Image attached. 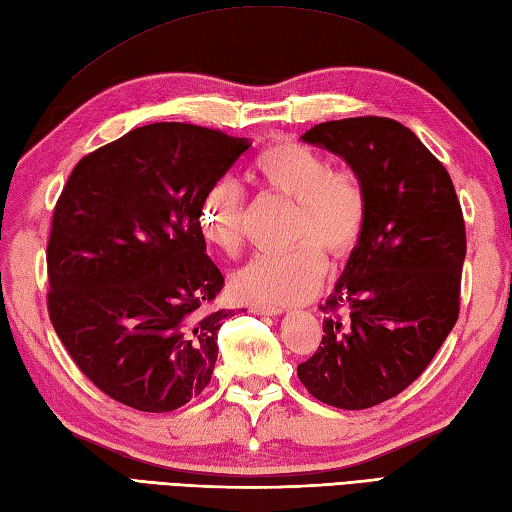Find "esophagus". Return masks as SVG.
<instances>
[{"instance_id": "esophagus-1", "label": "esophagus", "mask_w": 512, "mask_h": 512, "mask_svg": "<svg viewBox=\"0 0 512 512\" xmlns=\"http://www.w3.org/2000/svg\"><path fill=\"white\" fill-rule=\"evenodd\" d=\"M250 312L264 314V317H275V314H281L284 310L275 308V306H259V303H255V306H250Z\"/></svg>"}]
</instances>
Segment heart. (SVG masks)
Wrapping results in <instances>:
<instances>
[{
  "instance_id": "1",
  "label": "heart",
  "mask_w": 512,
  "mask_h": 512,
  "mask_svg": "<svg viewBox=\"0 0 512 512\" xmlns=\"http://www.w3.org/2000/svg\"><path fill=\"white\" fill-rule=\"evenodd\" d=\"M250 176L264 189L295 202L292 239L284 255L264 253L235 270L231 288L237 297L290 306L312 297L328 268L361 242L369 202L361 178L352 169H334L330 158L301 143H275L259 151ZM200 231L206 244L233 257L244 246V193L233 180H217L204 193Z\"/></svg>"
}]
</instances>
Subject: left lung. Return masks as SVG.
Listing matches in <instances>:
<instances>
[{
	"label": "left lung",
	"instance_id": "1",
	"mask_svg": "<svg viewBox=\"0 0 512 512\" xmlns=\"http://www.w3.org/2000/svg\"><path fill=\"white\" fill-rule=\"evenodd\" d=\"M301 140L352 167L369 215L325 301L332 314L319 350L297 376L325 405L367 409L407 389L458 321L466 255L460 200L442 162L391 118L328 121Z\"/></svg>",
	"mask_w": 512,
	"mask_h": 512
}]
</instances>
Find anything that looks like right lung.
<instances>
[{"label": "right lung", "instance_id": "obj_1", "mask_svg": "<svg viewBox=\"0 0 512 512\" xmlns=\"http://www.w3.org/2000/svg\"><path fill=\"white\" fill-rule=\"evenodd\" d=\"M250 147L187 123L136 127L79 160L54 206L48 312L76 367L123 405L165 413L209 385L224 277L200 231L213 182Z\"/></svg>", "mask_w": 512, "mask_h": 512}]
</instances>
